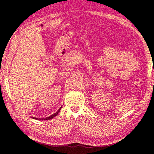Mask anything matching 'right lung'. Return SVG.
<instances>
[{"instance_id": "1", "label": "right lung", "mask_w": 154, "mask_h": 154, "mask_svg": "<svg viewBox=\"0 0 154 154\" xmlns=\"http://www.w3.org/2000/svg\"><path fill=\"white\" fill-rule=\"evenodd\" d=\"M61 108L62 107H60V109L56 113H54V114H52L51 116H50L49 117H48V118H35V117H32V118L33 119H37V120H49V119H52V118H54L56 116H57L58 114V112H60V109H61Z\"/></svg>"}]
</instances>
